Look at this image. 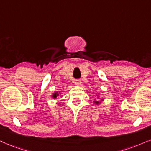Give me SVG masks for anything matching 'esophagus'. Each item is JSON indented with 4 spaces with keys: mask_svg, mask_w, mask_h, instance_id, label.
Instances as JSON below:
<instances>
[{
    "mask_svg": "<svg viewBox=\"0 0 151 151\" xmlns=\"http://www.w3.org/2000/svg\"><path fill=\"white\" fill-rule=\"evenodd\" d=\"M81 81H80V80H76V81H75V83H76V85H81Z\"/></svg>",
    "mask_w": 151,
    "mask_h": 151,
    "instance_id": "obj_1",
    "label": "esophagus"
}]
</instances>
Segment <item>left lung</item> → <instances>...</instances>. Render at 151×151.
Instances as JSON below:
<instances>
[{"instance_id": "obj_1", "label": "left lung", "mask_w": 151, "mask_h": 151, "mask_svg": "<svg viewBox=\"0 0 151 151\" xmlns=\"http://www.w3.org/2000/svg\"><path fill=\"white\" fill-rule=\"evenodd\" d=\"M94 103H95L96 104H99V101H94Z\"/></svg>"}]
</instances>
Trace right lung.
Wrapping results in <instances>:
<instances>
[{"label":"right lung","mask_w":151,"mask_h":151,"mask_svg":"<svg viewBox=\"0 0 151 151\" xmlns=\"http://www.w3.org/2000/svg\"><path fill=\"white\" fill-rule=\"evenodd\" d=\"M57 96H59V94H58V92H55V94H54L53 95H52L53 98H56V97H57Z\"/></svg>","instance_id":"1"}]
</instances>
